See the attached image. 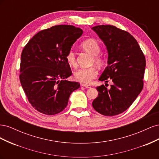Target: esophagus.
Wrapping results in <instances>:
<instances>
[{
    "mask_svg": "<svg viewBox=\"0 0 159 159\" xmlns=\"http://www.w3.org/2000/svg\"><path fill=\"white\" fill-rule=\"evenodd\" d=\"M81 85L83 86V87L84 88H91V86L90 85H88V84H81Z\"/></svg>",
    "mask_w": 159,
    "mask_h": 159,
    "instance_id": "34e87169",
    "label": "esophagus"
}]
</instances>
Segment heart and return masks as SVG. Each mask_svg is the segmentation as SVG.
Listing matches in <instances>:
<instances>
[{
	"mask_svg": "<svg viewBox=\"0 0 159 159\" xmlns=\"http://www.w3.org/2000/svg\"><path fill=\"white\" fill-rule=\"evenodd\" d=\"M81 47L90 55L93 56V62L98 66H102L105 62V57L99 54L101 46L99 43L93 38H88L81 43ZM66 59L68 64L73 68L76 67L75 56L73 50H70L66 56ZM98 70L94 67L89 68H81L74 73V79L81 83L88 84L96 78Z\"/></svg>",
	"mask_w": 159,
	"mask_h": 159,
	"instance_id": "obj_1",
	"label": "heart"
}]
</instances>
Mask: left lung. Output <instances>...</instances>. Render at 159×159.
<instances>
[{
    "instance_id": "8db88e82",
    "label": "left lung",
    "mask_w": 159,
    "mask_h": 159,
    "mask_svg": "<svg viewBox=\"0 0 159 159\" xmlns=\"http://www.w3.org/2000/svg\"><path fill=\"white\" fill-rule=\"evenodd\" d=\"M91 29L103 42L108 53V66L99 80L105 81V86L109 79L113 82L110 89L104 85L96 88L98 96L92 106L102 115L114 116L127 110L142 91L145 57L135 38L127 31L111 25Z\"/></svg>"
}]
</instances>
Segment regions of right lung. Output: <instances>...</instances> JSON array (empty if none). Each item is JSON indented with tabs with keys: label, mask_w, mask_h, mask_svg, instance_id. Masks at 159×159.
Instances as JSON below:
<instances>
[{
	"label": "right lung",
	"mask_w": 159,
	"mask_h": 159,
	"mask_svg": "<svg viewBox=\"0 0 159 159\" xmlns=\"http://www.w3.org/2000/svg\"><path fill=\"white\" fill-rule=\"evenodd\" d=\"M83 30L57 25L38 32L24 48L20 81L32 106L45 115H55L67 106L80 83L65 79L72 72L66 56Z\"/></svg>",
	"instance_id": "1"
}]
</instances>
